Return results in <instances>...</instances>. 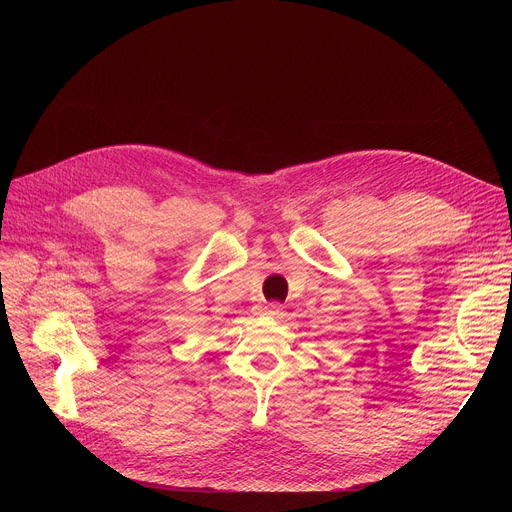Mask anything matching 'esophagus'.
Wrapping results in <instances>:
<instances>
[{
    "label": "esophagus",
    "instance_id": "obj_1",
    "mask_svg": "<svg viewBox=\"0 0 512 512\" xmlns=\"http://www.w3.org/2000/svg\"><path fill=\"white\" fill-rule=\"evenodd\" d=\"M263 314L265 316H271V318H281L283 316V306L281 304H269V306H265L263 308Z\"/></svg>",
    "mask_w": 512,
    "mask_h": 512
}]
</instances>
